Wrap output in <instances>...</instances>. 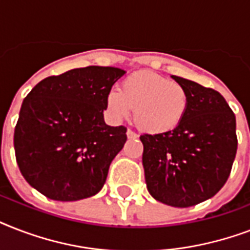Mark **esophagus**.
Listing matches in <instances>:
<instances>
[{"instance_id":"1","label":"esophagus","mask_w":250,"mask_h":250,"mask_svg":"<svg viewBox=\"0 0 250 250\" xmlns=\"http://www.w3.org/2000/svg\"><path fill=\"white\" fill-rule=\"evenodd\" d=\"M137 136H139V135H137L136 132H133L132 129H127V137H128V139H136Z\"/></svg>"}]
</instances>
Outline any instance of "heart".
<instances>
[{
  "label": "heart",
  "instance_id": "1",
  "mask_svg": "<svg viewBox=\"0 0 250 250\" xmlns=\"http://www.w3.org/2000/svg\"><path fill=\"white\" fill-rule=\"evenodd\" d=\"M189 106V94L179 82L153 72L129 75L121 90L107 94V107L113 117H127L133 107V119L148 133H165L176 128Z\"/></svg>",
  "mask_w": 250,
  "mask_h": 250
}]
</instances>
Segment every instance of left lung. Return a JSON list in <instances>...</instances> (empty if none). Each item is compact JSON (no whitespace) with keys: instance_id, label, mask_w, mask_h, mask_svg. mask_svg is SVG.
<instances>
[{"instance_id":"8db88e82","label":"left lung","mask_w":250,"mask_h":250,"mask_svg":"<svg viewBox=\"0 0 250 250\" xmlns=\"http://www.w3.org/2000/svg\"><path fill=\"white\" fill-rule=\"evenodd\" d=\"M172 78L188 90V111L172 131L141 135L143 166L157 201L189 208L213 197L227 182L237 150L236 118L219 92Z\"/></svg>"}]
</instances>
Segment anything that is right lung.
I'll return each mask as SVG.
<instances>
[{"mask_svg": "<svg viewBox=\"0 0 250 250\" xmlns=\"http://www.w3.org/2000/svg\"><path fill=\"white\" fill-rule=\"evenodd\" d=\"M123 75L121 68L88 66L33 86L14 131L17 164L29 186L56 201L101 190L127 140L125 125L104 122L107 94Z\"/></svg>", "mask_w": 250, "mask_h": 250, "instance_id": "add662e5", "label": "right lung"}]
</instances>
